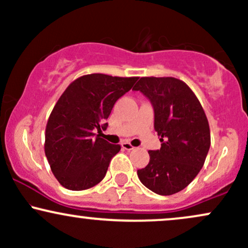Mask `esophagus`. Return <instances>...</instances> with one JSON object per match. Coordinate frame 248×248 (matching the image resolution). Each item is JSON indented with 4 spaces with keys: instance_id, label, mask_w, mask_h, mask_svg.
Returning <instances> with one entry per match:
<instances>
[{
    "instance_id": "1",
    "label": "esophagus",
    "mask_w": 248,
    "mask_h": 248,
    "mask_svg": "<svg viewBox=\"0 0 248 248\" xmlns=\"http://www.w3.org/2000/svg\"><path fill=\"white\" fill-rule=\"evenodd\" d=\"M121 148H122V149H124V150H133V149H135V148H134L132 144L129 143V142H122Z\"/></svg>"
}]
</instances>
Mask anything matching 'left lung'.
<instances>
[{
    "mask_svg": "<svg viewBox=\"0 0 248 248\" xmlns=\"http://www.w3.org/2000/svg\"><path fill=\"white\" fill-rule=\"evenodd\" d=\"M152 104L161 148L149 150V163L138 170L144 186L161 196L186 187L198 175L211 138L206 115L186 82L172 77H144L133 88Z\"/></svg>",
    "mask_w": 248,
    "mask_h": 248,
    "instance_id": "obj_1",
    "label": "left lung"
}]
</instances>
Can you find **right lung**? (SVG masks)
Instances as JSON below:
<instances>
[{
	"instance_id": "obj_1",
	"label": "right lung",
	"mask_w": 248,
	"mask_h": 248,
	"mask_svg": "<svg viewBox=\"0 0 248 248\" xmlns=\"http://www.w3.org/2000/svg\"><path fill=\"white\" fill-rule=\"evenodd\" d=\"M138 78L101 73L82 76L65 90L53 107L45 130V155L62 186L80 191L96 186L106 175L109 162L120 152L95 135L114 104L133 87Z\"/></svg>"
}]
</instances>
